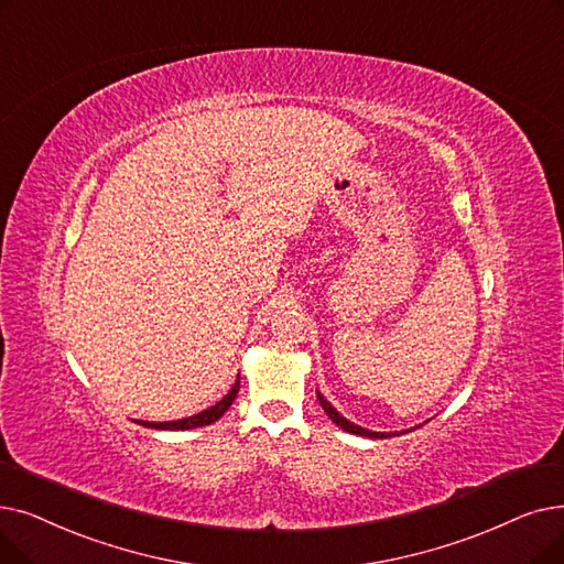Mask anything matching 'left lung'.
Returning a JSON list of instances; mask_svg holds the SVG:
<instances>
[{
  "label": "left lung",
  "mask_w": 564,
  "mask_h": 564,
  "mask_svg": "<svg viewBox=\"0 0 564 564\" xmlns=\"http://www.w3.org/2000/svg\"><path fill=\"white\" fill-rule=\"evenodd\" d=\"M317 401H321V405H323V410L327 412V417L336 424V426H340L343 431H348V433H355V435H366V437H387L384 433H373V431H366V429H361V426H357V424H352V422H348L346 417H340V414L321 397L317 394Z\"/></svg>",
  "instance_id": "8db88e82"
}]
</instances>
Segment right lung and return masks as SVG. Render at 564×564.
<instances>
[{"mask_svg": "<svg viewBox=\"0 0 564 564\" xmlns=\"http://www.w3.org/2000/svg\"><path fill=\"white\" fill-rule=\"evenodd\" d=\"M237 391H239V380L232 384V389L228 391V394L221 401H218L212 408H207V410H203V412H198V414H193V417L177 420V422H140V424L147 426V429H163V431H186V429H198V426L214 424L232 405Z\"/></svg>", "mask_w": 564, "mask_h": 564, "instance_id": "add662e5", "label": "right lung"}]
</instances>
